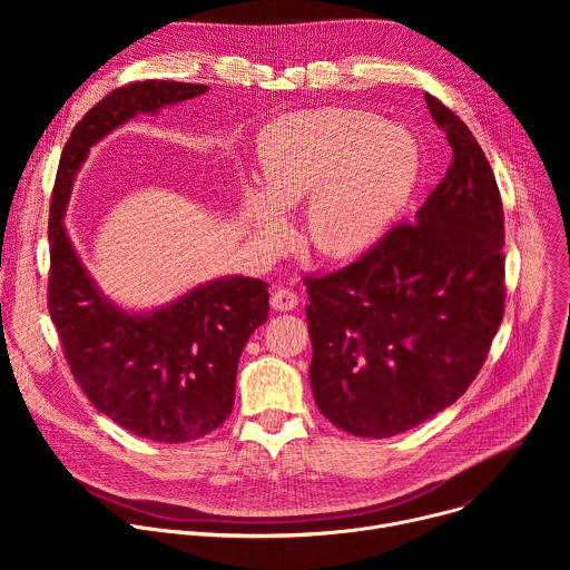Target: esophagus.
<instances>
[{"label":"esophagus","instance_id":"34e87169","mask_svg":"<svg viewBox=\"0 0 570 570\" xmlns=\"http://www.w3.org/2000/svg\"><path fill=\"white\" fill-rule=\"evenodd\" d=\"M275 311H293L297 306V293L291 288H277L271 297Z\"/></svg>","mask_w":570,"mask_h":570}]
</instances>
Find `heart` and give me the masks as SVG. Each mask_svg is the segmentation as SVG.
I'll list each match as a JSON object with an SVG mask.
<instances>
[{
  "label": "heart",
  "instance_id": "obj_1",
  "mask_svg": "<svg viewBox=\"0 0 570 570\" xmlns=\"http://www.w3.org/2000/svg\"><path fill=\"white\" fill-rule=\"evenodd\" d=\"M262 189L240 198L264 250L284 243V209L306 203L304 232L330 259L376 243L409 203L420 176L415 137L352 108L302 110L273 121L259 139Z\"/></svg>",
  "mask_w": 570,
  "mask_h": 570
}]
</instances>
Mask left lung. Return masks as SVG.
I'll use <instances>...</instances> for the list:
<instances>
[{
  "mask_svg": "<svg viewBox=\"0 0 570 570\" xmlns=\"http://www.w3.org/2000/svg\"><path fill=\"white\" fill-rule=\"evenodd\" d=\"M453 159L415 223L358 262L304 279L320 413L358 438H392L455 403L505 308L503 203L464 121L426 95Z\"/></svg>",
  "mask_w": 570,
  "mask_h": 570,
  "instance_id": "1",
  "label": "left lung"
}]
</instances>
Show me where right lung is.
Masks as SVG:
<instances>
[{
    "instance_id": "obj_1",
    "label": "right lung",
    "mask_w": 570,
    "mask_h": 570,
    "mask_svg": "<svg viewBox=\"0 0 570 570\" xmlns=\"http://www.w3.org/2000/svg\"><path fill=\"white\" fill-rule=\"evenodd\" d=\"M207 86L141 80L99 101L62 148L49 209V315L73 379L95 409L132 435L180 444L216 431L234 405L243 347L268 317L262 279L225 275L150 311H128L80 262L65 212L90 148L137 115L205 95Z\"/></svg>"
}]
</instances>
